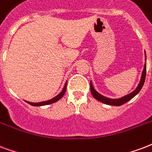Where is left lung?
<instances>
[{
  "label": "left lung",
  "instance_id": "1",
  "mask_svg": "<svg viewBox=\"0 0 152 152\" xmlns=\"http://www.w3.org/2000/svg\"><path fill=\"white\" fill-rule=\"evenodd\" d=\"M147 61V56H146L145 53V61ZM146 69H147V64H144V67H143V70L142 72V75H141V78H140V83L138 84V86L134 91H133L132 93L126 94L125 96L122 97V98H119V99H110V98H107L106 96H103L101 94H99L98 91L94 88L93 85L91 82V91L92 95L95 99H97L98 101L101 102H103L105 104L110 105V106H121V105L126 103V102L130 101L131 99H133L137 94L139 93L140 91V90L142 89V86L144 84V82H145V77H146Z\"/></svg>",
  "mask_w": 152,
  "mask_h": 152
}]
</instances>
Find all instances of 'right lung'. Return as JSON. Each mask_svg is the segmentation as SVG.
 <instances>
[{
	"instance_id": "add662e5",
	"label": "right lung",
	"mask_w": 152,
	"mask_h": 152,
	"mask_svg": "<svg viewBox=\"0 0 152 152\" xmlns=\"http://www.w3.org/2000/svg\"><path fill=\"white\" fill-rule=\"evenodd\" d=\"M66 85H67V82H66L65 83V86H64L63 89H62V91L60 92V93L55 96L54 98L53 99H50V100H47V101H43V102H28V101H26L27 103L28 104H30L31 106H34V107H41V106H45V105H49V104H52L53 102H56L58 101L59 99H61L62 98L65 93H66Z\"/></svg>"
}]
</instances>
